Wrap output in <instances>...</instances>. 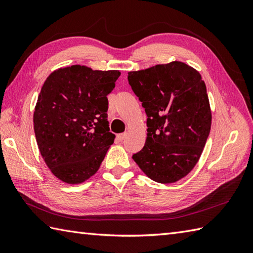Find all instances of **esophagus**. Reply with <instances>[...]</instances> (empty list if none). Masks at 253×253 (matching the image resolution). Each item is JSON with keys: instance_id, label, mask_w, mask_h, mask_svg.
<instances>
[{"instance_id": "obj_1", "label": "esophagus", "mask_w": 253, "mask_h": 253, "mask_svg": "<svg viewBox=\"0 0 253 253\" xmlns=\"http://www.w3.org/2000/svg\"><path fill=\"white\" fill-rule=\"evenodd\" d=\"M126 136H127V133L126 132H124V133H120V135H117V139L120 141H122V140H124V139L126 138Z\"/></svg>"}]
</instances>
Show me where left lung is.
Segmentation results:
<instances>
[{"instance_id": "8db88e82", "label": "left lung", "mask_w": 253, "mask_h": 253, "mask_svg": "<svg viewBox=\"0 0 253 253\" xmlns=\"http://www.w3.org/2000/svg\"><path fill=\"white\" fill-rule=\"evenodd\" d=\"M142 102L148 133L132 159L149 178L171 184L190 173L211 130L212 113L200 73L174 61L128 73Z\"/></svg>"}]
</instances>
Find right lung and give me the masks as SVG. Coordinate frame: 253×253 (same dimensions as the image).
Returning a JSON list of instances; mask_svg holds the SVG:
<instances>
[{
	"instance_id": "obj_1",
	"label": "right lung",
	"mask_w": 253,
	"mask_h": 253,
	"mask_svg": "<svg viewBox=\"0 0 253 253\" xmlns=\"http://www.w3.org/2000/svg\"><path fill=\"white\" fill-rule=\"evenodd\" d=\"M120 71L73 65L50 74L34 113L38 148L53 175L66 184L89 179L115 139L107 121L106 95Z\"/></svg>"
}]
</instances>
